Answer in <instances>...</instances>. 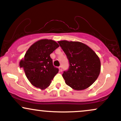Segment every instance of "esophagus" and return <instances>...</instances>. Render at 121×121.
<instances>
[{"label":"esophagus","instance_id":"esophagus-1","mask_svg":"<svg viewBox=\"0 0 121 121\" xmlns=\"http://www.w3.org/2000/svg\"><path fill=\"white\" fill-rule=\"evenodd\" d=\"M59 70H60V72H62V66H60L59 67Z\"/></svg>","mask_w":121,"mask_h":121}]
</instances>
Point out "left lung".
Listing matches in <instances>:
<instances>
[{
  "label": "left lung",
  "instance_id": "obj_1",
  "mask_svg": "<svg viewBox=\"0 0 121 121\" xmlns=\"http://www.w3.org/2000/svg\"><path fill=\"white\" fill-rule=\"evenodd\" d=\"M58 43L69 62V69L62 74L66 84L77 91L89 87L100 73V60L96 53L87 45L78 41L62 40Z\"/></svg>",
  "mask_w": 121,
  "mask_h": 121
}]
</instances>
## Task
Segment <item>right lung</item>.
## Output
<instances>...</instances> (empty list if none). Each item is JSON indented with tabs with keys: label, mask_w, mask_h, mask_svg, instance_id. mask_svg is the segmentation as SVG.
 <instances>
[{
	"label": "right lung",
	"mask_w": 121,
	"mask_h": 121,
	"mask_svg": "<svg viewBox=\"0 0 121 121\" xmlns=\"http://www.w3.org/2000/svg\"><path fill=\"white\" fill-rule=\"evenodd\" d=\"M59 47L52 40H39L30 47L24 59L20 61V67L23 68L28 80L35 87L42 90L46 89L59 72L50 57Z\"/></svg>",
	"instance_id": "1"
}]
</instances>
